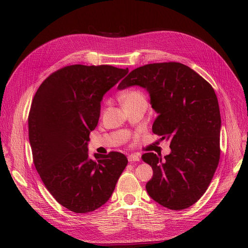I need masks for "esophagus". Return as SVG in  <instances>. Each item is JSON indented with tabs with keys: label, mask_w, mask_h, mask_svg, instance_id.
I'll return each mask as SVG.
<instances>
[{
	"label": "esophagus",
	"mask_w": 248,
	"mask_h": 248,
	"mask_svg": "<svg viewBox=\"0 0 248 248\" xmlns=\"http://www.w3.org/2000/svg\"><path fill=\"white\" fill-rule=\"evenodd\" d=\"M128 160H129L130 162L140 161V156L137 155V154H130V155H128Z\"/></svg>",
	"instance_id": "obj_1"
}]
</instances>
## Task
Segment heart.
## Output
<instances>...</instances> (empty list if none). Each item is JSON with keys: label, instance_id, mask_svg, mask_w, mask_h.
Listing matches in <instances>:
<instances>
[{"label": "heart", "instance_id": "obj_1", "mask_svg": "<svg viewBox=\"0 0 248 248\" xmlns=\"http://www.w3.org/2000/svg\"><path fill=\"white\" fill-rule=\"evenodd\" d=\"M139 100H146L145 95L142 94L139 90H131V91L125 93L122 96V102L123 103H129Z\"/></svg>", "mask_w": 248, "mask_h": 248}]
</instances>
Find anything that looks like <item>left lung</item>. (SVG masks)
I'll list each match as a JSON object with an SVG mask.
<instances>
[{
    "instance_id": "left-lung-1",
    "label": "left lung",
    "mask_w": 248,
    "mask_h": 248,
    "mask_svg": "<svg viewBox=\"0 0 248 248\" xmlns=\"http://www.w3.org/2000/svg\"><path fill=\"white\" fill-rule=\"evenodd\" d=\"M136 85L147 89L158 114L152 131L170 141L164 158L152 152L141 156L153 169L147 192L170 210L188 208L206 192L219 162L221 119L214 89L177 62L139 67L118 89Z\"/></svg>"
}]
</instances>
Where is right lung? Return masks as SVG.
<instances>
[{"mask_svg": "<svg viewBox=\"0 0 248 248\" xmlns=\"http://www.w3.org/2000/svg\"><path fill=\"white\" fill-rule=\"evenodd\" d=\"M128 73L110 65H70L52 72L37 90L29 112L33 162L47 190L74 213L106 204L128 160L120 152L95 154L88 142L103 95Z\"/></svg>", "mask_w": 248, "mask_h": 248, "instance_id": "right-lung-1", "label": "right lung"}]
</instances>
